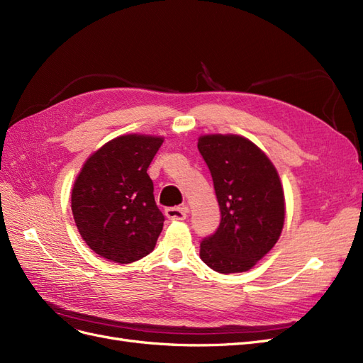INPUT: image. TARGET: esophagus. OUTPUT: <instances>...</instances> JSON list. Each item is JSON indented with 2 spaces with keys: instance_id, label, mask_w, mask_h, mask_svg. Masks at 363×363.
I'll return each mask as SVG.
<instances>
[{
  "instance_id": "34e87169",
  "label": "esophagus",
  "mask_w": 363,
  "mask_h": 363,
  "mask_svg": "<svg viewBox=\"0 0 363 363\" xmlns=\"http://www.w3.org/2000/svg\"><path fill=\"white\" fill-rule=\"evenodd\" d=\"M164 215H167V218L171 219V221H183V219L188 216V207H168L167 211H164Z\"/></svg>"
}]
</instances>
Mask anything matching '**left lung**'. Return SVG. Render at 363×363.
<instances>
[{
	"label": "left lung",
	"instance_id": "left-lung-1",
	"mask_svg": "<svg viewBox=\"0 0 363 363\" xmlns=\"http://www.w3.org/2000/svg\"><path fill=\"white\" fill-rule=\"evenodd\" d=\"M199 151L221 211L216 232L201 240L200 257L221 274L248 271L281 233L284 195L277 169L259 147L238 135L201 136Z\"/></svg>",
	"mask_w": 363,
	"mask_h": 363
}]
</instances>
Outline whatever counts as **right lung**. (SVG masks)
<instances>
[{"label": "right lung", "mask_w": 363, "mask_h": 363, "mask_svg": "<svg viewBox=\"0 0 363 363\" xmlns=\"http://www.w3.org/2000/svg\"><path fill=\"white\" fill-rule=\"evenodd\" d=\"M162 142L157 136H119L96 150L77 175L74 221L98 256L131 263L155 250L164 216L147 169Z\"/></svg>", "instance_id": "1"}]
</instances>
